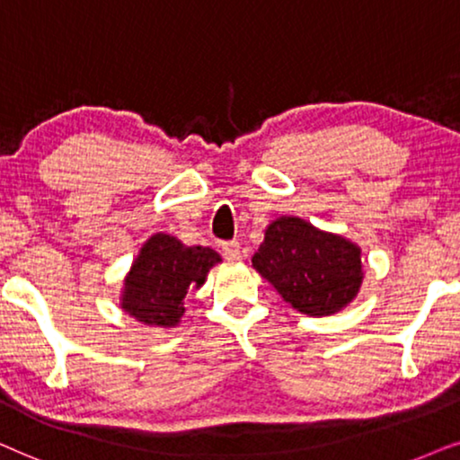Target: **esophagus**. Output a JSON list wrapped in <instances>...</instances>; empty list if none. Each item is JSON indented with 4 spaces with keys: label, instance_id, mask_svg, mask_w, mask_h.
<instances>
[{
    "label": "esophagus",
    "instance_id": "1",
    "mask_svg": "<svg viewBox=\"0 0 460 460\" xmlns=\"http://www.w3.org/2000/svg\"><path fill=\"white\" fill-rule=\"evenodd\" d=\"M223 256H225V261H229V262L242 261V246H240V242H226V243H223Z\"/></svg>",
    "mask_w": 460,
    "mask_h": 460
}]
</instances>
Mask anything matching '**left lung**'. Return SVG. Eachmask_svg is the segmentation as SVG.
<instances>
[{
  "mask_svg": "<svg viewBox=\"0 0 460 460\" xmlns=\"http://www.w3.org/2000/svg\"><path fill=\"white\" fill-rule=\"evenodd\" d=\"M252 267L292 309L311 317L339 314L364 281L358 243L286 214L269 223Z\"/></svg>",
  "mask_w": 460,
  "mask_h": 460,
  "instance_id": "1",
  "label": "left lung"
}]
</instances>
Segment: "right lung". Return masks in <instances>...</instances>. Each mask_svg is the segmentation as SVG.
Segmentation results:
<instances>
[{"instance_id":"1","label":"right lung","mask_w":460,"mask_h":460,"mask_svg":"<svg viewBox=\"0 0 460 460\" xmlns=\"http://www.w3.org/2000/svg\"><path fill=\"white\" fill-rule=\"evenodd\" d=\"M220 256L206 246H185L168 234H153L124 278L119 307L151 328H176L191 288L204 286Z\"/></svg>"}]
</instances>
